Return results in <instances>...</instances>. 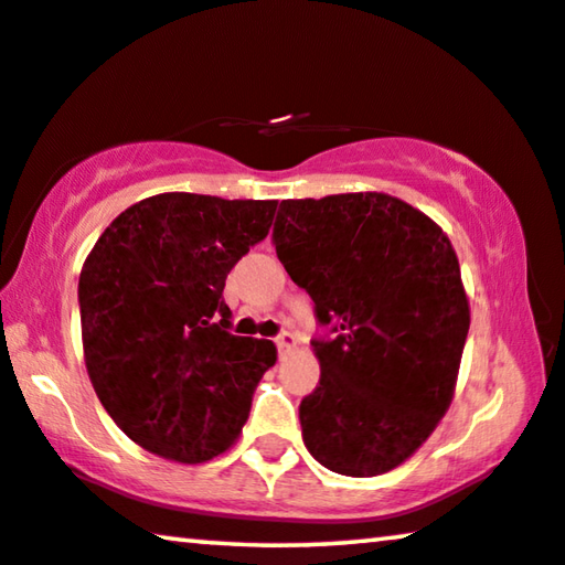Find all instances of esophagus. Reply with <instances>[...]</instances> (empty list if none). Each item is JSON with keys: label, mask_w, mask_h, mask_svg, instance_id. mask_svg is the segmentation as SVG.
Listing matches in <instances>:
<instances>
[{"label": "esophagus", "mask_w": 565, "mask_h": 565, "mask_svg": "<svg viewBox=\"0 0 565 565\" xmlns=\"http://www.w3.org/2000/svg\"><path fill=\"white\" fill-rule=\"evenodd\" d=\"M276 347H279V352H289V349L297 347V337L289 334V331H284V334H279L274 339Z\"/></svg>", "instance_id": "esophagus-1"}]
</instances>
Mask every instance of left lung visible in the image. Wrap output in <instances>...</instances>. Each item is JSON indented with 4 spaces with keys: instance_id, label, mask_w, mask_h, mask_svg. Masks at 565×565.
<instances>
[{
    "instance_id": "1",
    "label": "left lung",
    "mask_w": 565,
    "mask_h": 565,
    "mask_svg": "<svg viewBox=\"0 0 565 565\" xmlns=\"http://www.w3.org/2000/svg\"><path fill=\"white\" fill-rule=\"evenodd\" d=\"M276 256L331 334L301 399L307 450L331 472L382 476L450 407L470 329L460 264L433 218L387 193L281 201Z\"/></svg>"
}]
</instances>
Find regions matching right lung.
<instances>
[{
    "label": "right lung",
    "mask_w": 565,
    "mask_h": 565,
    "mask_svg": "<svg viewBox=\"0 0 565 565\" xmlns=\"http://www.w3.org/2000/svg\"><path fill=\"white\" fill-rule=\"evenodd\" d=\"M276 201L160 193L103 231L79 274L89 382L142 450L205 462L238 440L268 339L231 334L223 286L264 241Z\"/></svg>",
    "instance_id": "add662e5"
}]
</instances>
